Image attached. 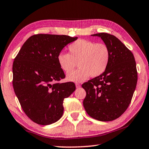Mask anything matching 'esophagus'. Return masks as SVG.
Returning a JSON list of instances; mask_svg holds the SVG:
<instances>
[{
	"label": "esophagus",
	"instance_id": "obj_1",
	"mask_svg": "<svg viewBox=\"0 0 149 149\" xmlns=\"http://www.w3.org/2000/svg\"><path fill=\"white\" fill-rule=\"evenodd\" d=\"M75 87H76V88H79L81 87V85L79 84H78V83H76L75 84Z\"/></svg>",
	"mask_w": 149,
	"mask_h": 149
}]
</instances>
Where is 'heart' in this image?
<instances>
[{
    "instance_id": "b5f03b06",
    "label": "heart",
    "mask_w": 149,
    "mask_h": 149,
    "mask_svg": "<svg viewBox=\"0 0 149 149\" xmlns=\"http://www.w3.org/2000/svg\"><path fill=\"white\" fill-rule=\"evenodd\" d=\"M69 54L60 52L57 56L59 66L63 71L68 73L78 62L80 68L67 75L70 81L81 82L91 75L99 76L107 70L110 61V50L102 42L95 43L91 41L79 39L68 47Z\"/></svg>"
}]
</instances>
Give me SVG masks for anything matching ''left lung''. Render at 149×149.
I'll use <instances>...</instances> for the list:
<instances>
[{"label": "left lung", "mask_w": 149, "mask_h": 149, "mask_svg": "<svg viewBox=\"0 0 149 149\" xmlns=\"http://www.w3.org/2000/svg\"><path fill=\"white\" fill-rule=\"evenodd\" d=\"M101 38L110 50L105 72L82 85L86 91L84 107L95 120L109 122L117 119L132 101L137 82V72L132 52L114 35H91Z\"/></svg>", "instance_id": "8db88e82"}]
</instances>
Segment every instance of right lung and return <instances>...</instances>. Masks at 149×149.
<instances>
[{
	"mask_svg": "<svg viewBox=\"0 0 149 149\" xmlns=\"http://www.w3.org/2000/svg\"><path fill=\"white\" fill-rule=\"evenodd\" d=\"M77 37L37 34L24 42L12 65L14 90L28 118L40 125L57 122L64 112L63 102L75 90L65 78L57 56L63 48Z\"/></svg>",
	"mask_w": 149,
	"mask_h": 149,
	"instance_id": "add662e5",
	"label": "right lung"
}]
</instances>
